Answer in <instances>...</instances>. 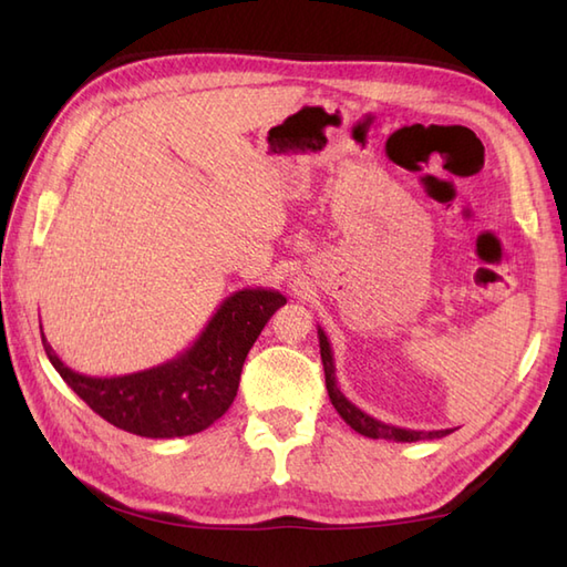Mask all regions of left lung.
Segmentation results:
<instances>
[{
	"label": "left lung",
	"instance_id": "obj_1",
	"mask_svg": "<svg viewBox=\"0 0 567 567\" xmlns=\"http://www.w3.org/2000/svg\"><path fill=\"white\" fill-rule=\"evenodd\" d=\"M319 348H321V363H323V375H327V390H329V400L336 406V412L341 414L348 426L358 431L360 436L368 439H384V441H396V443H414V441H431V439H443L445 433H451L453 429H439V431H414V429H402V426H392L384 424V421L365 414L363 409L355 406L351 400H346V394L341 392L339 384H336V365H333V351L331 343L327 339L323 329H319Z\"/></svg>",
	"mask_w": 567,
	"mask_h": 567
}]
</instances>
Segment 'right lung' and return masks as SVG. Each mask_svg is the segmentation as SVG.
<instances>
[{
    "mask_svg": "<svg viewBox=\"0 0 567 567\" xmlns=\"http://www.w3.org/2000/svg\"><path fill=\"white\" fill-rule=\"evenodd\" d=\"M287 305L277 290H238L226 297L185 353L151 370L92 378L68 368L45 341V355L68 388L116 429L146 439L192 436L226 414L240 370L265 323Z\"/></svg>",
    "mask_w": 567,
    "mask_h": 567,
    "instance_id": "right-lung-1",
    "label": "right lung"
}]
</instances>
